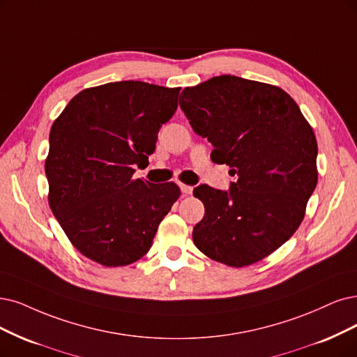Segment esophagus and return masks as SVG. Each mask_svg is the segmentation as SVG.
Wrapping results in <instances>:
<instances>
[{"mask_svg":"<svg viewBox=\"0 0 357 357\" xmlns=\"http://www.w3.org/2000/svg\"><path fill=\"white\" fill-rule=\"evenodd\" d=\"M179 187H181V191L185 194V195H190V194H192V187H190V185H185V183H179Z\"/></svg>","mask_w":357,"mask_h":357,"instance_id":"esophagus-1","label":"esophagus"}]
</instances>
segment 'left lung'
Instances as JSON below:
<instances>
[{
    "label": "left lung",
    "instance_id": "8db88e82",
    "mask_svg": "<svg viewBox=\"0 0 357 357\" xmlns=\"http://www.w3.org/2000/svg\"><path fill=\"white\" fill-rule=\"evenodd\" d=\"M195 134L213 144L212 160L238 176L229 192L200 185L204 218L192 231L207 257L243 268L289 240L318 183V142L297 102L275 85L222 75L182 91Z\"/></svg>",
    "mask_w": 357,
    "mask_h": 357
}]
</instances>
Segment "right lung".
Listing matches in <instances>:
<instances>
[{
    "mask_svg": "<svg viewBox=\"0 0 357 357\" xmlns=\"http://www.w3.org/2000/svg\"><path fill=\"white\" fill-rule=\"evenodd\" d=\"M181 88L110 82L76 94L50 130L48 203L79 253L102 266H126L149 252L181 195L174 182L134 179L158 129L178 109Z\"/></svg>",
    "mask_w": 357,
    "mask_h": 357,
    "instance_id": "add662e5",
    "label": "right lung"
}]
</instances>
